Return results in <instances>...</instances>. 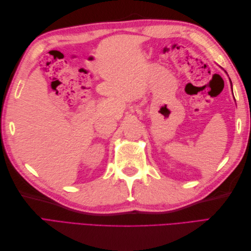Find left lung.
Here are the masks:
<instances>
[{
  "label": "left lung",
  "mask_w": 251,
  "mask_h": 251,
  "mask_svg": "<svg viewBox=\"0 0 251 251\" xmlns=\"http://www.w3.org/2000/svg\"><path fill=\"white\" fill-rule=\"evenodd\" d=\"M230 82H231V81H230ZM231 87H232V86H231Z\"/></svg>",
  "instance_id": "8db88e82"
}]
</instances>
